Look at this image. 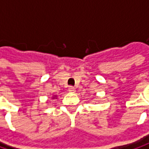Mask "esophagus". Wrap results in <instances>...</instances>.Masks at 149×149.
<instances>
[{"mask_svg": "<svg viewBox=\"0 0 149 149\" xmlns=\"http://www.w3.org/2000/svg\"><path fill=\"white\" fill-rule=\"evenodd\" d=\"M68 92H70V93H75V88L73 87H69Z\"/></svg>", "mask_w": 149, "mask_h": 149, "instance_id": "1", "label": "esophagus"}]
</instances>
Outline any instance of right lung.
Segmentation results:
<instances>
[{"mask_svg":"<svg viewBox=\"0 0 149 149\" xmlns=\"http://www.w3.org/2000/svg\"><path fill=\"white\" fill-rule=\"evenodd\" d=\"M54 98H56V96H52V99H54Z\"/></svg>","mask_w":149,"mask_h":149,"instance_id":"obj_1","label":"right lung"}]
</instances>
